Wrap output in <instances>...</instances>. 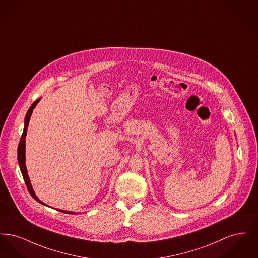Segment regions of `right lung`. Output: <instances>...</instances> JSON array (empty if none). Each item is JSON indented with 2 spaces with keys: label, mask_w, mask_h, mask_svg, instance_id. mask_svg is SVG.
Segmentation results:
<instances>
[{
  "label": "right lung",
  "mask_w": 258,
  "mask_h": 258,
  "mask_svg": "<svg viewBox=\"0 0 258 258\" xmlns=\"http://www.w3.org/2000/svg\"><path fill=\"white\" fill-rule=\"evenodd\" d=\"M39 100H40V98L37 99V100H36V101L31 105V107L29 108V110H28L27 114H26L24 122V130H23V134H22L21 139H20V142H19V145H18V151H17V152H18V163H19V167H20V170H21V173H22V176H23V179H24L25 184L27 185V188H28L29 194L32 196V197H33L34 199H36L37 202H39L40 204L45 205V206H48V205H46L45 203H43L42 201H40V200L37 198V196H36V194H35V191H34L33 187H32L31 181H30V179H29L28 172H27V168H26V164H25V162H26V160H25V141H26V140H25V138H26V135H27V127H28V125H29L30 118H31V116H32L33 110H34V108L37 106V104L38 103V101H39ZM58 211L62 212V213H66V214H75L74 212L63 211V210H59V209H58ZM76 214H77V213H76Z\"/></svg>",
  "instance_id": "add662e5"
}]
</instances>
